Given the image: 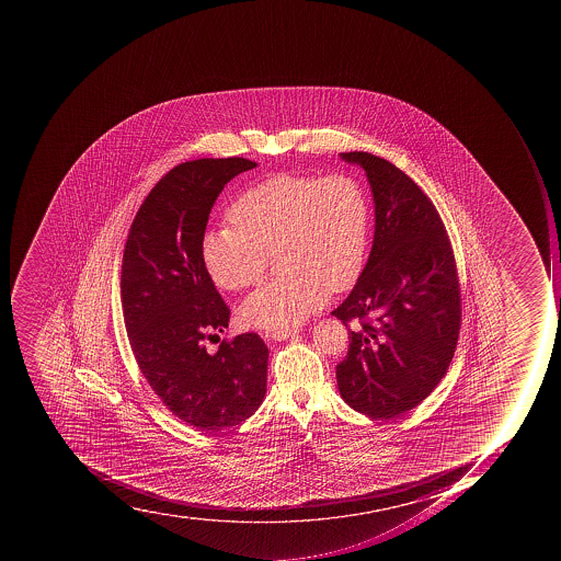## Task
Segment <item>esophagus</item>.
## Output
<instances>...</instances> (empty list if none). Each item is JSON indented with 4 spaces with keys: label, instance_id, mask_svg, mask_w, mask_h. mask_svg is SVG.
Masks as SVG:
<instances>
[{
    "label": "esophagus",
    "instance_id": "esophagus-1",
    "mask_svg": "<svg viewBox=\"0 0 561 561\" xmlns=\"http://www.w3.org/2000/svg\"><path fill=\"white\" fill-rule=\"evenodd\" d=\"M295 335L296 331L293 330H277L272 331V333H266V336H270L272 340H278V342H280V340L293 339Z\"/></svg>",
    "mask_w": 561,
    "mask_h": 561
}]
</instances>
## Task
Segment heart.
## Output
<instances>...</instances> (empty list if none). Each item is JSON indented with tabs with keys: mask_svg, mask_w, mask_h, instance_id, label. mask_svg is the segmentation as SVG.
I'll use <instances>...</instances> for the list:
<instances>
[{
	"mask_svg": "<svg viewBox=\"0 0 561 561\" xmlns=\"http://www.w3.org/2000/svg\"><path fill=\"white\" fill-rule=\"evenodd\" d=\"M233 228L208 231L205 270L222 289H243L265 274L277 252L283 274L242 305L251 327L291 330L327 300L347 291L365 268L368 199L357 179L277 173L243 191L228 210Z\"/></svg>",
	"mask_w": 561,
	"mask_h": 561,
	"instance_id": "b5f03b06",
	"label": "heart"
}]
</instances>
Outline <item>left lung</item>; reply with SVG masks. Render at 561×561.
I'll return each instance as SVG.
<instances>
[{"label": "left lung", "instance_id": "left-lung-1", "mask_svg": "<svg viewBox=\"0 0 561 561\" xmlns=\"http://www.w3.org/2000/svg\"><path fill=\"white\" fill-rule=\"evenodd\" d=\"M359 164L376 204L370 256L333 316L347 327L336 365L340 397L371 420L420 405L446 376L461 327L455 254L437 208L411 176L379 156L342 152Z\"/></svg>", "mask_w": 561, "mask_h": 561}]
</instances>
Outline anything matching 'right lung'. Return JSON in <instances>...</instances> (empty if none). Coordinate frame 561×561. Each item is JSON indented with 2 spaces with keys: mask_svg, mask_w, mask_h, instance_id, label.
<instances>
[{
  "mask_svg": "<svg viewBox=\"0 0 561 561\" xmlns=\"http://www.w3.org/2000/svg\"><path fill=\"white\" fill-rule=\"evenodd\" d=\"M251 168L245 158L176 164L144 199L124 245L121 298L138 368L168 411L204 432L248 420L266 393L260 335L205 347L230 322L202 260L205 228L225 185Z\"/></svg>",
  "mask_w": 561,
  "mask_h": 561,
  "instance_id": "add662e5",
  "label": "right lung"
}]
</instances>
